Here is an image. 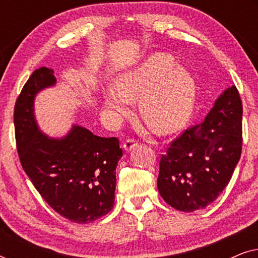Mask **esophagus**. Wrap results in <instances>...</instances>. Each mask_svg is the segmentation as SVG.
Masks as SVG:
<instances>
[{
    "label": "esophagus",
    "mask_w": 258,
    "mask_h": 258,
    "mask_svg": "<svg viewBox=\"0 0 258 258\" xmlns=\"http://www.w3.org/2000/svg\"><path fill=\"white\" fill-rule=\"evenodd\" d=\"M135 147H137V141L136 140L128 139L124 143H123V149H124L125 151L133 150Z\"/></svg>",
    "instance_id": "34e87169"
}]
</instances>
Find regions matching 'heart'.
Wrapping results in <instances>:
<instances>
[{
	"mask_svg": "<svg viewBox=\"0 0 258 258\" xmlns=\"http://www.w3.org/2000/svg\"><path fill=\"white\" fill-rule=\"evenodd\" d=\"M195 96L196 83L189 70L177 66L172 56L157 52L123 73L116 87L104 90L103 101L110 115L121 118L130 114L132 101L140 98L141 115L158 133L169 134L189 117Z\"/></svg>",
	"mask_w": 258,
	"mask_h": 258,
	"instance_id": "obj_1",
	"label": "heart"
}]
</instances>
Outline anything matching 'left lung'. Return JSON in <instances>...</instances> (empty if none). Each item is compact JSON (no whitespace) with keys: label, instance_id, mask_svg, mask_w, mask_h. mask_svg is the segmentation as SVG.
Masks as SVG:
<instances>
[{"label":"left lung","instance_id":"1","mask_svg":"<svg viewBox=\"0 0 258 258\" xmlns=\"http://www.w3.org/2000/svg\"><path fill=\"white\" fill-rule=\"evenodd\" d=\"M243 107L235 86L215 101L201 124L172 141L160 161L157 188L176 210L204 209L230 181L242 153Z\"/></svg>","mask_w":258,"mask_h":258}]
</instances>
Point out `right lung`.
Wrapping results in <instances>:
<instances>
[{
    "label": "right lung",
    "instance_id": "1",
    "mask_svg": "<svg viewBox=\"0 0 258 258\" xmlns=\"http://www.w3.org/2000/svg\"><path fill=\"white\" fill-rule=\"evenodd\" d=\"M55 83L54 72L42 67L24 84L14 110L17 151L23 170L56 213L74 223H90L114 207L123 153L116 137L96 136L76 124L61 139L38 129L35 96Z\"/></svg>",
    "mask_w": 258,
    "mask_h": 258
}]
</instances>
